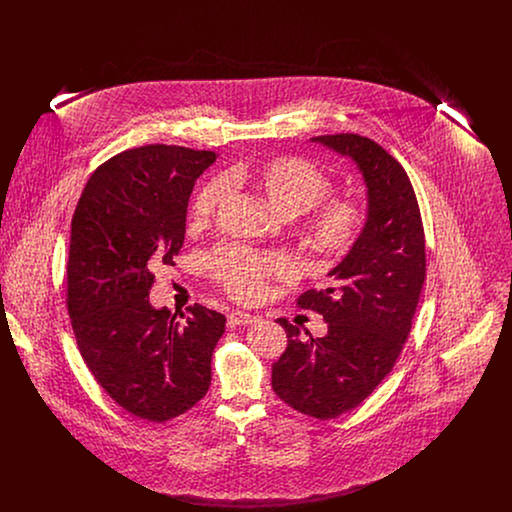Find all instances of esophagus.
Segmentation results:
<instances>
[{"label":"esophagus","instance_id":"1","mask_svg":"<svg viewBox=\"0 0 512 512\" xmlns=\"http://www.w3.org/2000/svg\"><path fill=\"white\" fill-rule=\"evenodd\" d=\"M259 317H255V315H249V313H244V311H232L230 313V317H228V324L232 326V328H236V326H247V324H253V322H257Z\"/></svg>","mask_w":512,"mask_h":512}]
</instances>
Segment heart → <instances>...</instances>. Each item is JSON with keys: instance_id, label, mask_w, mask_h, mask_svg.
Returning <instances> with one entry per match:
<instances>
[{"instance_id": "1", "label": "heart", "mask_w": 512, "mask_h": 512, "mask_svg": "<svg viewBox=\"0 0 512 512\" xmlns=\"http://www.w3.org/2000/svg\"><path fill=\"white\" fill-rule=\"evenodd\" d=\"M230 184H249L282 217L305 213L303 238L328 261H340L361 240L368 222L365 203L355 197H328L332 180L313 161L297 155L274 157L226 176L203 182L190 203L192 228L209 226L230 194ZM215 282L234 299L251 301L265 292L268 280L290 278L297 265L286 253H265L244 245H220L209 257Z\"/></svg>"}]
</instances>
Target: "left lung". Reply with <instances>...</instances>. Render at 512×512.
I'll return each instance as SVG.
<instances>
[{
    "label": "left lung",
    "instance_id": "obj_1",
    "mask_svg": "<svg viewBox=\"0 0 512 512\" xmlns=\"http://www.w3.org/2000/svg\"><path fill=\"white\" fill-rule=\"evenodd\" d=\"M313 142L351 157L365 178L368 222L361 240L332 268V288L299 295L297 307L328 322L324 338H299L278 318L288 347L272 365V390L318 420L359 407L395 365L413 326L426 276L424 226L413 184L390 153L359 134Z\"/></svg>",
    "mask_w": 512,
    "mask_h": 512
}]
</instances>
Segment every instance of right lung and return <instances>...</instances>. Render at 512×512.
I'll use <instances>...</instances> for the list:
<instances>
[{
  "mask_svg": "<svg viewBox=\"0 0 512 512\" xmlns=\"http://www.w3.org/2000/svg\"><path fill=\"white\" fill-rule=\"evenodd\" d=\"M217 155L190 147L122 151L90 176L71 222L67 309L90 372L126 413L167 422L211 384L226 318L195 303L155 309L153 270L174 265L195 180Z\"/></svg>",
  "mask_w": 512,
  "mask_h": 512,
  "instance_id": "right-lung-1",
  "label": "right lung"
}]
</instances>
